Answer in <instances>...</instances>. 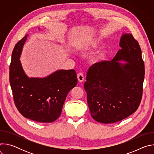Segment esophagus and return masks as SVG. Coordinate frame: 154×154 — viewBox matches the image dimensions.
I'll return each mask as SVG.
<instances>
[{"mask_svg": "<svg viewBox=\"0 0 154 154\" xmlns=\"http://www.w3.org/2000/svg\"><path fill=\"white\" fill-rule=\"evenodd\" d=\"M77 79L79 82H82L84 80V75L82 73L80 72L77 74Z\"/></svg>", "mask_w": 154, "mask_h": 154, "instance_id": "1", "label": "esophagus"}]
</instances>
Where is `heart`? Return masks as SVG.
I'll list each match as a JSON object with an SVG mask.
<instances>
[{"label": "heart", "instance_id": "obj_1", "mask_svg": "<svg viewBox=\"0 0 154 154\" xmlns=\"http://www.w3.org/2000/svg\"><path fill=\"white\" fill-rule=\"evenodd\" d=\"M99 44V41L96 38H91L88 39L85 43V49H90V48H96ZM103 55V51H99L95 54V55L93 57V60L97 61L100 59Z\"/></svg>", "mask_w": 154, "mask_h": 154}]
</instances>
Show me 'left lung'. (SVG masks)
<instances>
[{
	"label": "left lung",
	"mask_w": 154,
	"mask_h": 154,
	"mask_svg": "<svg viewBox=\"0 0 154 154\" xmlns=\"http://www.w3.org/2000/svg\"><path fill=\"white\" fill-rule=\"evenodd\" d=\"M119 46L112 61L91 66L84 84L91 115L103 124L117 122L133 114L142 98L145 71L140 46L131 33L122 35Z\"/></svg>",
	"instance_id": "obj_1"
}]
</instances>
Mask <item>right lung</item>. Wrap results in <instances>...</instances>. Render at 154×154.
<instances>
[{
  "label": "right lung",
  "instance_id": "obj_1",
  "mask_svg": "<svg viewBox=\"0 0 154 154\" xmlns=\"http://www.w3.org/2000/svg\"><path fill=\"white\" fill-rule=\"evenodd\" d=\"M16 45L10 65V83L14 104L24 117L39 122H52L61 115L68 93L77 84L74 69L58 70L45 78H29L19 58L27 38Z\"/></svg>",
  "mask_w": 154,
  "mask_h": 154
}]
</instances>
